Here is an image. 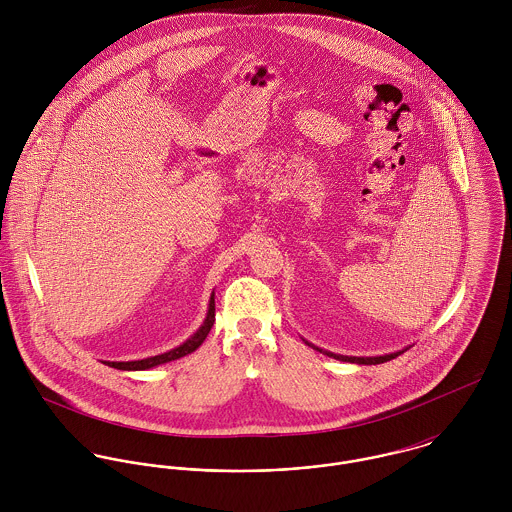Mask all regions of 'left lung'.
<instances>
[{"label": "left lung", "mask_w": 512, "mask_h": 512, "mask_svg": "<svg viewBox=\"0 0 512 512\" xmlns=\"http://www.w3.org/2000/svg\"><path fill=\"white\" fill-rule=\"evenodd\" d=\"M307 343V341H305ZM309 347H313L315 351H319V353H323V355H327V357H333V359H337V361H345V363H357V365H380V363H386V361H392V359H396L398 355H402L404 351H398V353H390V355H382V357H345V355H335V353H329V351H323V349H319V347H315V345H311V343H307Z\"/></svg>", "instance_id": "8db88e82"}]
</instances>
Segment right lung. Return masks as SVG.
<instances>
[{"label":"right lung","mask_w":512,"mask_h":512,"mask_svg":"<svg viewBox=\"0 0 512 512\" xmlns=\"http://www.w3.org/2000/svg\"><path fill=\"white\" fill-rule=\"evenodd\" d=\"M215 323V292L211 295V301H209V311H207V317L203 321V325L197 329V333H193L183 345L163 353V355H155V357H147L142 361H128V363H110V361H104V365L112 366V368H118V370H147V368H153V366L163 365V363H169V361H177L193 351H197L201 347V343L207 339L211 327Z\"/></svg>","instance_id":"add662e5"}]
</instances>
